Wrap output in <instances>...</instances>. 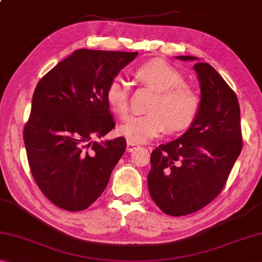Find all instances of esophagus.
<instances>
[{
    "label": "esophagus",
    "mask_w": 262,
    "mask_h": 262,
    "mask_svg": "<svg viewBox=\"0 0 262 262\" xmlns=\"http://www.w3.org/2000/svg\"><path fill=\"white\" fill-rule=\"evenodd\" d=\"M137 146H138V145H137V144L132 143V142H127V144H126V150H127V152H132Z\"/></svg>",
    "instance_id": "obj_1"
}]
</instances>
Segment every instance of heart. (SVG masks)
Returning a JSON list of instances; mask_svg holds the SVG:
<instances>
[{
    "label": "heart",
    "instance_id": "1",
    "mask_svg": "<svg viewBox=\"0 0 262 262\" xmlns=\"http://www.w3.org/2000/svg\"><path fill=\"white\" fill-rule=\"evenodd\" d=\"M135 78L156 92L148 106L150 114L132 116L120 124L118 134L135 144L146 143L165 130H186L199 114L200 98L185 83L184 76L162 59H152L137 68ZM105 98L111 111L120 118L128 112V91L122 79H112L106 88Z\"/></svg>",
    "mask_w": 262,
    "mask_h": 262
}]
</instances>
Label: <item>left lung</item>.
<instances>
[{
	"label": "left lung",
	"mask_w": 262,
	"mask_h": 262,
	"mask_svg": "<svg viewBox=\"0 0 262 262\" xmlns=\"http://www.w3.org/2000/svg\"><path fill=\"white\" fill-rule=\"evenodd\" d=\"M200 83L199 114L188 130L151 154L147 176L152 200L165 214L187 215L199 211L223 190L243 148L238 98L210 64L193 56Z\"/></svg>",
	"instance_id": "obj_1"
}]
</instances>
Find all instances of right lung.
<instances>
[{
    "label": "right lung",
    "instance_id": "1",
    "mask_svg": "<svg viewBox=\"0 0 262 262\" xmlns=\"http://www.w3.org/2000/svg\"><path fill=\"white\" fill-rule=\"evenodd\" d=\"M137 55L76 50L36 85L23 138L31 174L56 206L83 211L105 190L126 148L123 137L96 140L115 127L105 91Z\"/></svg>",
    "mask_w": 262,
    "mask_h": 262
}]
</instances>
